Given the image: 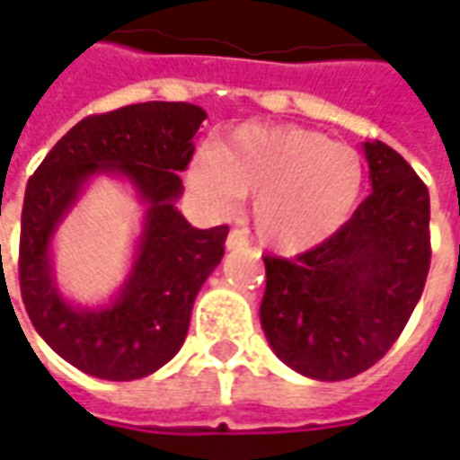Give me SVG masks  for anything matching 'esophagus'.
<instances>
[{"instance_id": "obj_1", "label": "esophagus", "mask_w": 460, "mask_h": 460, "mask_svg": "<svg viewBox=\"0 0 460 460\" xmlns=\"http://www.w3.org/2000/svg\"><path fill=\"white\" fill-rule=\"evenodd\" d=\"M246 246H249V239H246V236H243V234H241V231H231L229 236H226V249L229 251H239V249H246Z\"/></svg>"}]
</instances>
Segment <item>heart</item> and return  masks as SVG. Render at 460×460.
Masks as SVG:
<instances>
[{"label": "heart", "instance_id": "heart-1", "mask_svg": "<svg viewBox=\"0 0 460 460\" xmlns=\"http://www.w3.org/2000/svg\"><path fill=\"white\" fill-rule=\"evenodd\" d=\"M187 184L214 211L234 209L241 197L253 194L251 219L261 243L279 253H303L352 219L365 190V162L323 132L249 125L219 147L194 152Z\"/></svg>", "mask_w": 460, "mask_h": 460}]
</instances>
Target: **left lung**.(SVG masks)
<instances>
[{
  "mask_svg": "<svg viewBox=\"0 0 460 460\" xmlns=\"http://www.w3.org/2000/svg\"><path fill=\"white\" fill-rule=\"evenodd\" d=\"M372 194L345 226L296 259L266 256L261 328L310 379L340 382L386 355L424 293L429 190L385 142H365Z\"/></svg>",
  "mask_w": 460,
  "mask_h": 460,
  "instance_id": "obj_1",
  "label": "left lung"
}]
</instances>
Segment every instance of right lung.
Listing matches in <instances>:
<instances>
[{
	"mask_svg": "<svg viewBox=\"0 0 460 460\" xmlns=\"http://www.w3.org/2000/svg\"><path fill=\"white\" fill-rule=\"evenodd\" d=\"M207 113L191 103L125 105L88 115L56 142L26 184L19 286L46 345L81 372L130 382L157 372L187 338L197 293L221 263L229 226L194 229L174 207L180 172ZM118 173L148 209L128 279L103 309L68 304L55 286L50 239L84 181Z\"/></svg>",
	"mask_w": 460,
	"mask_h": 460,
	"instance_id": "add662e5",
	"label": "right lung"
}]
</instances>
